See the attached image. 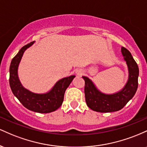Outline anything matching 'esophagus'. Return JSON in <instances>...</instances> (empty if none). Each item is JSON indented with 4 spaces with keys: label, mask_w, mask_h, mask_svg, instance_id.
I'll use <instances>...</instances> for the list:
<instances>
[{
    "label": "esophagus",
    "mask_w": 147,
    "mask_h": 147,
    "mask_svg": "<svg viewBox=\"0 0 147 147\" xmlns=\"http://www.w3.org/2000/svg\"><path fill=\"white\" fill-rule=\"evenodd\" d=\"M76 74H77V75H82L84 74V70H82V69H77V70H76Z\"/></svg>",
    "instance_id": "esophagus-1"
}]
</instances>
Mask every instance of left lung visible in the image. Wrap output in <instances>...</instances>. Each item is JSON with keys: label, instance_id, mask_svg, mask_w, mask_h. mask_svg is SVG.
I'll list each match as a JSON object with an SVG mask.
<instances>
[{"label": "left lung", "instance_id": "1", "mask_svg": "<svg viewBox=\"0 0 147 147\" xmlns=\"http://www.w3.org/2000/svg\"><path fill=\"white\" fill-rule=\"evenodd\" d=\"M129 70V78L126 85L119 92L105 94L99 91L88 77L83 76L85 81V98L87 106L92 111L100 113H111L121 110L133 98L138 86L139 68L131 52L122 47L121 49Z\"/></svg>", "mask_w": 147, "mask_h": 147}]
</instances>
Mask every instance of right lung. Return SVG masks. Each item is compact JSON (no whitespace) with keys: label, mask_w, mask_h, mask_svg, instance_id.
Instances as JSON below:
<instances>
[{"label":"right lung","mask_w":147,"mask_h":147,"mask_svg":"<svg viewBox=\"0 0 147 147\" xmlns=\"http://www.w3.org/2000/svg\"><path fill=\"white\" fill-rule=\"evenodd\" d=\"M34 43V41L23 46L11 60L9 67V85L15 97L26 109L40 113H48L56 111L61 106L65 91L75 76L71 75L59 80L46 93H34L25 88L18 79V68L24 52Z\"/></svg>","instance_id":"add662e5"}]
</instances>
